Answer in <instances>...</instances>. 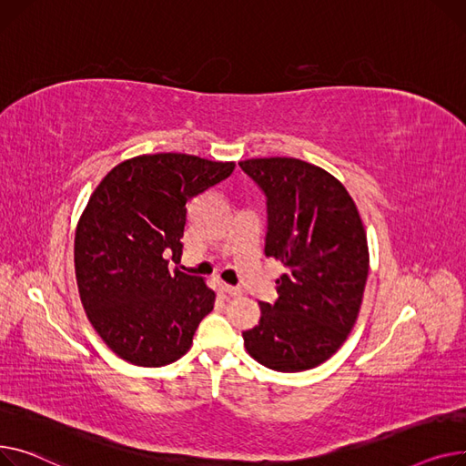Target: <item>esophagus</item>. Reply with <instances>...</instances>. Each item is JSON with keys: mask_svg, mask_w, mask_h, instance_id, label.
Wrapping results in <instances>:
<instances>
[{"mask_svg": "<svg viewBox=\"0 0 466 466\" xmlns=\"http://www.w3.org/2000/svg\"><path fill=\"white\" fill-rule=\"evenodd\" d=\"M224 289H226L229 295H233V297H238V295H242V288H235V286H224Z\"/></svg>", "mask_w": 466, "mask_h": 466, "instance_id": "esophagus-1", "label": "esophagus"}]
</instances>
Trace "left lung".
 <instances>
[{"instance_id": "8db88e82", "label": "left lung", "mask_w": 466, "mask_h": 466, "mask_svg": "<svg viewBox=\"0 0 466 466\" xmlns=\"http://www.w3.org/2000/svg\"><path fill=\"white\" fill-rule=\"evenodd\" d=\"M238 166L265 194V256L288 268L279 299L259 303V323L242 333L244 346L272 370L314 369L342 346L360 314L369 248L358 207L333 175L303 159Z\"/></svg>"}]
</instances>
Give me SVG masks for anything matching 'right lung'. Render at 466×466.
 <instances>
[{
  "label": "right lung",
  "mask_w": 466,
  "mask_h": 466,
  "mask_svg": "<svg viewBox=\"0 0 466 466\" xmlns=\"http://www.w3.org/2000/svg\"><path fill=\"white\" fill-rule=\"evenodd\" d=\"M233 169V161L147 154L96 187L75 235V275L90 323L118 358L163 367L189 350L216 295L198 277L169 272V258H182L186 205Z\"/></svg>",
  "instance_id": "add662e5"
}]
</instances>
